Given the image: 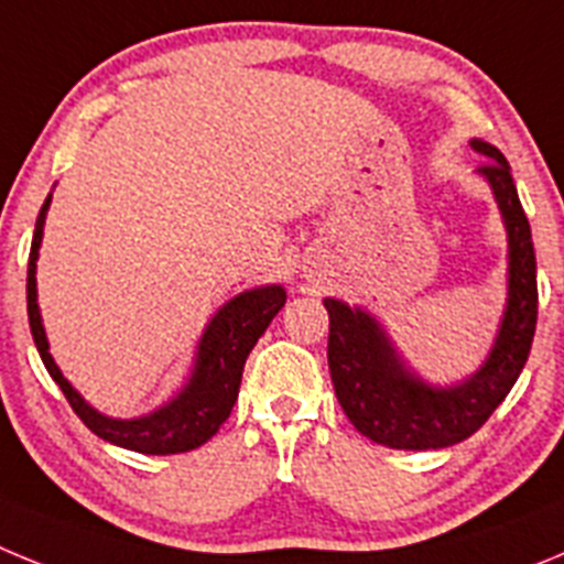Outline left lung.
Returning a JSON list of instances; mask_svg holds the SVG:
<instances>
[{"mask_svg": "<svg viewBox=\"0 0 564 564\" xmlns=\"http://www.w3.org/2000/svg\"><path fill=\"white\" fill-rule=\"evenodd\" d=\"M471 149L488 158L480 174L495 192L508 234L506 313L480 370L455 387H432L401 361L376 316L325 299L330 316L327 364L338 403L364 437L390 449H446L475 435L506 401L534 341L540 296L531 226L506 154L477 138Z\"/></svg>", "mask_w": 564, "mask_h": 564, "instance_id": "1", "label": "left lung"}]
</instances>
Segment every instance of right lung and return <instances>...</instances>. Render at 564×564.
<instances>
[{"label":"right lung","mask_w":564,"mask_h":564,"mask_svg":"<svg viewBox=\"0 0 564 564\" xmlns=\"http://www.w3.org/2000/svg\"><path fill=\"white\" fill-rule=\"evenodd\" d=\"M47 208L50 194L36 217V231H33V246H30L28 318L30 333H33V341H36V350L42 356L44 367H47L50 378L62 387L64 398L76 410V415L82 417L84 426L96 432L98 437H104V441L115 443V446L141 452V455H177V452H192L203 446L208 437L217 435V430L231 415L248 352L253 350L257 338L271 325V318L285 307V288H253V291L239 293L228 305H223L217 316L208 322L206 333H203L192 378L166 406L143 417H132V421L101 415L62 376L58 364L50 356V344L47 336H44L42 313H39L36 302V259Z\"/></svg>","instance_id":"right-lung-1"}]
</instances>
